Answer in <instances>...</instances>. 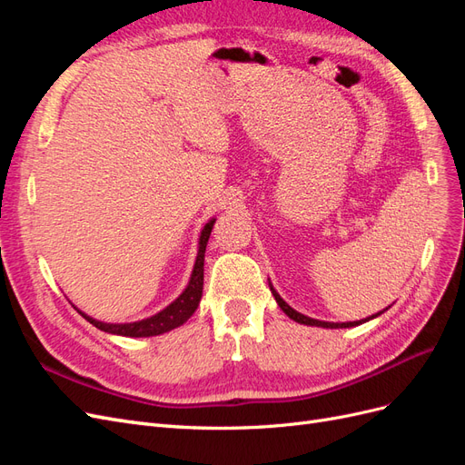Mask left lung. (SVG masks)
<instances>
[{
    "label": "left lung",
    "mask_w": 465,
    "mask_h": 465,
    "mask_svg": "<svg viewBox=\"0 0 465 465\" xmlns=\"http://www.w3.org/2000/svg\"><path fill=\"white\" fill-rule=\"evenodd\" d=\"M270 289H272V292H273V297H275V301H277V304L281 306V311H283L291 320H294V322H299V323H306V326H318V328H353V326H359V323H364V322H369V320H372V318H376V316H380L382 312H378V314H374V316H369V318H364V320H357V322H343V323H333V322H322V320H314V318H308V316H304V314H301V312H297L294 311V308H291L283 299L279 297V292L273 289V285L270 283ZM388 311V308H386Z\"/></svg>",
    "instance_id": "8db88e82"
}]
</instances>
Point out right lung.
I'll return each instance as SVG.
<instances>
[{"mask_svg":"<svg viewBox=\"0 0 465 465\" xmlns=\"http://www.w3.org/2000/svg\"><path fill=\"white\" fill-rule=\"evenodd\" d=\"M215 219H211L200 236V250H198V258H195V265L193 272L190 277V283L184 289V292L180 297L168 304L164 311H161L159 314H154L151 318L139 320V322H132V323H104L93 320L91 316L83 314L81 311H77L83 318L87 322H91L94 328L108 331V333H116V335H125V337H151V335H161L164 331H171L178 326H182L198 308L200 301H202V291H203V258H205V246L211 236V229H213Z\"/></svg>","mask_w":465,"mask_h":465,"instance_id":"add662e5","label":"right lung"}]
</instances>
